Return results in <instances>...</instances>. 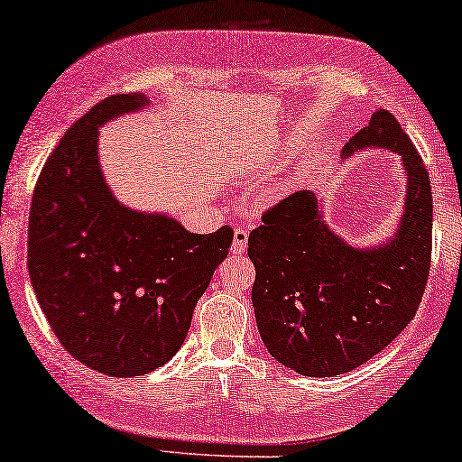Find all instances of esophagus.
I'll return each instance as SVG.
<instances>
[{
  "label": "esophagus",
  "instance_id": "34e87169",
  "mask_svg": "<svg viewBox=\"0 0 462 462\" xmlns=\"http://www.w3.org/2000/svg\"><path fill=\"white\" fill-rule=\"evenodd\" d=\"M249 241L247 227H236L235 230V243H232V254H245Z\"/></svg>",
  "mask_w": 462,
  "mask_h": 462
}]
</instances>
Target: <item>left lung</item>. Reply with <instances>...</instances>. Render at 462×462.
<instances>
[{
	"instance_id": "1",
	"label": "left lung",
	"mask_w": 462,
	"mask_h": 462,
	"mask_svg": "<svg viewBox=\"0 0 462 462\" xmlns=\"http://www.w3.org/2000/svg\"><path fill=\"white\" fill-rule=\"evenodd\" d=\"M401 153L405 215L394 241L354 249L332 235L311 191H296L262 215L249 235L255 322L274 360L307 377H332L388 347L416 315L433 254V194L422 157L388 110L346 144Z\"/></svg>"
}]
</instances>
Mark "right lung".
Wrapping results in <instances>:
<instances>
[{
    "mask_svg": "<svg viewBox=\"0 0 462 462\" xmlns=\"http://www.w3.org/2000/svg\"><path fill=\"white\" fill-rule=\"evenodd\" d=\"M144 102L121 93L80 116L46 160L29 211L27 271L40 307L66 352L110 377L147 375L179 352L235 238L230 226L191 235L108 191L97 125Z\"/></svg>",
    "mask_w": 462,
    "mask_h": 462,
    "instance_id": "right-lung-1",
    "label": "right lung"
}]
</instances>
